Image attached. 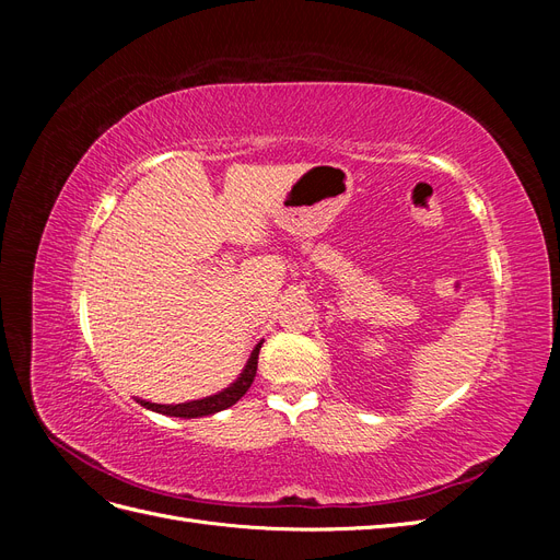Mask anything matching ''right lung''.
Masks as SVG:
<instances>
[{
	"label": "right lung",
	"instance_id": "obj_1",
	"mask_svg": "<svg viewBox=\"0 0 560 560\" xmlns=\"http://www.w3.org/2000/svg\"><path fill=\"white\" fill-rule=\"evenodd\" d=\"M261 343H257V348L252 350L245 369L241 371V376L235 378L229 387H224L222 393L202 397V399H194V401H184V404H154V401H147V399H138V404H142L144 409H149V411H156V413H163V416H175V418H202V416H212V413L224 411L247 393L254 376H257V362H259Z\"/></svg>",
	"mask_w": 560,
	"mask_h": 560
}]
</instances>
